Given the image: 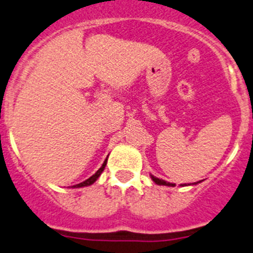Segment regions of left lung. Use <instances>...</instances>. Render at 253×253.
<instances>
[{"mask_svg": "<svg viewBox=\"0 0 253 253\" xmlns=\"http://www.w3.org/2000/svg\"><path fill=\"white\" fill-rule=\"evenodd\" d=\"M150 177H152V180L154 181V182L157 183V185H164V186H175V183H170V182H167V181L162 180V178H158V177H155V176H153V175H150Z\"/></svg>", "mask_w": 253, "mask_h": 253, "instance_id": "1", "label": "left lung"}]
</instances>
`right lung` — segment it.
I'll return each mask as SVG.
<instances>
[{"label": "right lung", "mask_w": 253, "mask_h": 253, "mask_svg": "<svg viewBox=\"0 0 253 253\" xmlns=\"http://www.w3.org/2000/svg\"><path fill=\"white\" fill-rule=\"evenodd\" d=\"M106 163H108V158H106L105 162H104V164L101 165V168H100V169L98 170V171L95 172V174H94L93 176H90V177H89V178H86V180H85V181H83V182L78 183V185H75V186H73V187H84V186H89V185H91V183L95 182V181L98 180L99 176L101 175V172L104 171V169H105Z\"/></svg>", "instance_id": "1"}]
</instances>
